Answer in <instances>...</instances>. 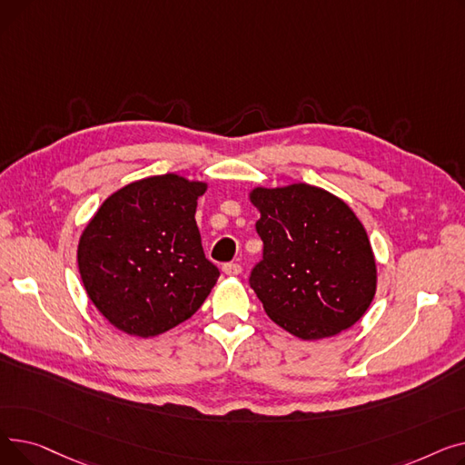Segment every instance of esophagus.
<instances>
[{"label": "esophagus", "instance_id": "esophagus-1", "mask_svg": "<svg viewBox=\"0 0 465 465\" xmlns=\"http://www.w3.org/2000/svg\"><path fill=\"white\" fill-rule=\"evenodd\" d=\"M223 272L226 273V275H230V277H235V275H239L241 273V265L239 263H224V267H223Z\"/></svg>", "mask_w": 465, "mask_h": 465}]
</instances>
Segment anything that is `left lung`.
Masks as SVG:
<instances>
[{"label":"left lung","mask_w":465,"mask_h":465,"mask_svg":"<svg viewBox=\"0 0 465 465\" xmlns=\"http://www.w3.org/2000/svg\"><path fill=\"white\" fill-rule=\"evenodd\" d=\"M249 198L263 241L251 286L267 316L303 341L354 326L377 290L371 242L354 211L305 183L256 186Z\"/></svg>","instance_id":"8db88e82"}]
</instances>
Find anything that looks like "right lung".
Instances as JSON below:
<instances>
[{
    "instance_id": "obj_1",
    "label": "right lung",
    "mask_w": 465,
    "mask_h": 465,
    "mask_svg": "<svg viewBox=\"0 0 465 465\" xmlns=\"http://www.w3.org/2000/svg\"><path fill=\"white\" fill-rule=\"evenodd\" d=\"M207 183L167 173L116 190L86 224L79 273L95 309L128 335L154 337L188 321L220 275L195 224Z\"/></svg>"
}]
</instances>
